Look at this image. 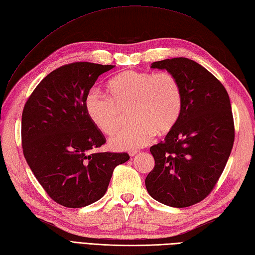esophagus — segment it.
Masks as SVG:
<instances>
[{
    "label": "esophagus",
    "instance_id": "esophagus-1",
    "mask_svg": "<svg viewBox=\"0 0 255 255\" xmlns=\"http://www.w3.org/2000/svg\"><path fill=\"white\" fill-rule=\"evenodd\" d=\"M137 153H138L137 149H132V150H128V154H129V156H131V157H134L135 154H137Z\"/></svg>",
    "mask_w": 255,
    "mask_h": 255
}]
</instances>
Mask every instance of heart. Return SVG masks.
Segmentation results:
<instances>
[{
    "mask_svg": "<svg viewBox=\"0 0 255 255\" xmlns=\"http://www.w3.org/2000/svg\"><path fill=\"white\" fill-rule=\"evenodd\" d=\"M110 95L92 90L85 97V110L92 122L107 135L122 122V110L133 120L110 139L118 150L146 146L159 133H166L181 116L183 96L177 79L169 72L128 70L109 81Z\"/></svg>",
    "mask_w": 255,
    "mask_h": 255,
    "instance_id": "obj_1",
    "label": "heart"
}]
</instances>
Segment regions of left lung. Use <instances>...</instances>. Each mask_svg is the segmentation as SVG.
Here are the masks:
<instances>
[{
    "label": "left lung",
    "instance_id": "1",
    "mask_svg": "<svg viewBox=\"0 0 255 255\" xmlns=\"http://www.w3.org/2000/svg\"><path fill=\"white\" fill-rule=\"evenodd\" d=\"M181 85L183 105L163 141L150 147L154 166L145 179L153 199L174 208L203 200L224 171L235 139L231 101L224 86L196 61L171 58L151 64Z\"/></svg>",
    "mask_w": 255,
    "mask_h": 255
}]
</instances>
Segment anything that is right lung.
I'll use <instances>...</instances> for the list:
<instances>
[{
	"instance_id": "obj_1",
	"label": "right lung",
	"mask_w": 255,
	"mask_h": 255,
	"mask_svg": "<svg viewBox=\"0 0 255 255\" xmlns=\"http://www.w3.org/2000/svg\"><path fill=\"white\" fill-rule=\"evenodd\" d=\"M113 65L78 61L43 79L24 105L21 118L23 156L52 199L82 208L106 194L115 167L127 152H94L106 142L85 110V97Z\"/></svg>"
}]
</instances>
